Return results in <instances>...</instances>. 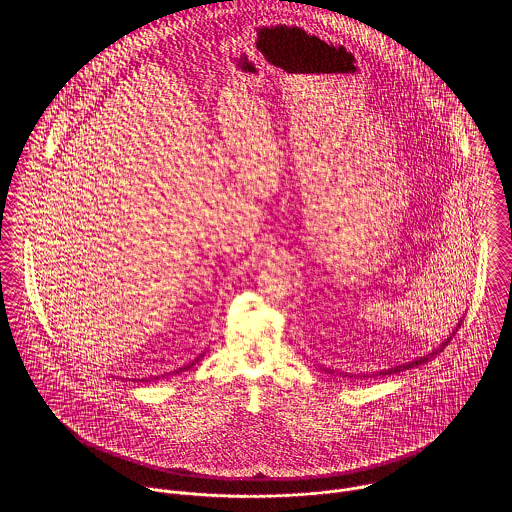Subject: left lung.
<instances>
[{"mask_svg":"<svg viewBox=\"0 0 512 512\" xmlns=\"http://www.w3.org/2000/svg\"><path fill=\"white\" fill-rule=\"evenodd\" d=\"M459 326H461V322H459ZM449 340H451V338H447V340L443 341V343L439 345L438 349H434L432 353H428V355H424V357H418V359H414V361H411V363H403V365L391 366V368H388V370H380V372H376V376H378V374H380V376H390V374H397V372H403V370L414 368V366L424 365V363H428L432 357H436L438 353H441V351H443V347L449 343ZM330 374H332V370H330ZM345 376H347V374H345ZM372 376H374V374H372Z\"/></svg>","mask_w":512,"mask_h":512,"instance_id":"1","label":"left lung"}]
</instances>
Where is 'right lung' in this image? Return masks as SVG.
I'll list each match as a JSON object with an SVG mask.
<instances>
[{"label":"right lung","instance_id":"add662e5","mask_svg":"<svg viewBox=\"0 0 512 512\" xmlns=\"http://www.w3.org/2000/svg\"><path fill=\"white\" fill-rule=\"evenodd\" d=\"M201 357H203V355H199V357H197V359H194V361H192V363H190V365L182 366V368H178V370H174V372H172V374H178V372H182V370H188V368H192V366H194L195 363H199V359H201ZM157 378H159V376H155V378H151V380H157Z\"/></svg>","mask_w":512,"mask_h":512}]
</instances>
